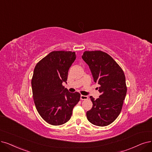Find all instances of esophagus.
<instances>
[{
  "instance_id": "1",
  "label": "esophagus",
  "mask_w": 152,
  "mask_h": 152,
  "mask_svg": "<svg viewBox=\"0 0 152 152\" xmlns=\"http://www.w3.org/2000/svg\"><path fill=\"white\" fill-rule=\"evenodd\" d=\"M80 99L81 100H86L88 99V97L87 96H85V95H81L80 96Z\"/></svg>"
}]
</instances>
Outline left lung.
<instances>
[{"label":"left lung","instance_id":"left-lung-1","mask_svg":"<svg viewBox=\"0 0 152 152\" xmlns=\"http://www.w3.org/2000/svg\"><path fill=\"white\" fill-rule=\"evenodd\" d=\"M83 59L89 66L93 80L98 83L101 95L91 96L92 108L86 112L88 121L99 126H108L119 116L127 88L124 72L107 53L101 50L85 51Z\"/></svg>","mask_w":152,"mask_h":152}]
</instances>
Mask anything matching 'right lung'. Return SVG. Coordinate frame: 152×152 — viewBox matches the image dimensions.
<instances>
[{
  "mask_svg": "<svg viewBox=\"0 0 152 152\" xmlns=\"http://www.w3.org/2000/svg\"><path fill=\"white\" fill-rule=\"evenodd\" d=\"M76 55L71 51H53L42 59L34 70L31 81L33 99L39 114L52 125L68 121L80 94L70 93L64 86L69 67Z\"/></svg>",
  "mask_w": 152,
  "mask_h": 152,
  "instance_id": "obj_1",
  "label": "right lung"
}]
</instances>
